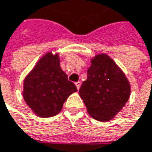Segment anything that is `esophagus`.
<instances>
[{"label":"esophagus","mask_w":152,"mask_h":152,"mask_svg":"<svg viewBox=\"0 0 152 152\" xmlns=\"http://www.w3.org/2000/svg\"><path fill=\"white\" fill-rule=\"evenodd\" d=\"M75 86H77V90H79V88H80V86H81V82H80V81H78V82H75Z\"/></svg>","instance_id":"obj_1"}]
</instances>
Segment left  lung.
<instances>
[{"mask_svg": "<svg viewBox=\"0 0 152 152\" xmlns=\"http://www.w3.org/2000/svg\"><path fill=\"white\" fill-rule=\"evenodd\" d=\"M79 94L90 116L104 122L113 118L126 105L130 85L117 64L108 55L101 54L92 60Z\"/></svg>", "mask_w": 152, "mask_h": 152, "instance_id": "1", "label": "left lung"}]
</instances>
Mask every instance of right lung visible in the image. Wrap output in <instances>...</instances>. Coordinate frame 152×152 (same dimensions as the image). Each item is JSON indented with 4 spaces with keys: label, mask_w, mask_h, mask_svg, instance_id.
I'll return each instance as SVG.
<instances>
[{
    "label": "right lung",
    "mask_w": 152,
    "mask_h": 152,
    "mask_svg": "<svg viewBox=\"0 0 152 152\" xmlns=\"http://www.w3.org/2000/svg\"><path fill=\"white\" fill-rule=\"evenodd\" d=\"M77 91L60 68L58 55L47 53L26 77L23 96L36 115L50 118L57 115L67 97Z\"/></svg>",
    "instance_id": "obj_1"
}]
</instances>
